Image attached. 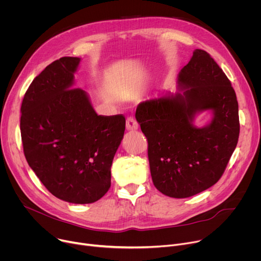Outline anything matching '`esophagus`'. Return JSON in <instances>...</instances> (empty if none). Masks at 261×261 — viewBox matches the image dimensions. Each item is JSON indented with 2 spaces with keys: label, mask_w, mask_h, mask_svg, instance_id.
<instances>
[{
  "label": "esophagus",
  "mask_w": 261,
  "mask_h": 261,
  "mask_svg": "<svg viewBox=\"0 0 261 261\" xmlns=\"http://www.w3.org/2000/svg\"><path fill=\"white\" fill-rule=\"evenodd\" d=\"M138 127H139V124L136 121V119H134L133 117H129L126 119V128L128 130H137Z\"/></svg>",
  "instance_id": "1"
}]
</instances>
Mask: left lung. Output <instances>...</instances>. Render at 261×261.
<instances>
[{"label": "left lung", "mask_w": 261, "mask_h": 261, "mask_svg": "<svg viewBox=\"0 0 261 261\" xmlns=\"http://www.w3.org/2000/svg\"><path fill=\"white\" fill-rule=\"evenodd\" d=\"M176 89L140 102L136 119L148 141L153 185L167 196L185 198L223 175L238 141V102L226 74L200 49L179 71ZM206 110L211 122L197 128L195 117Z\"/></svg>", "instance_id": "left-lung-1"}]
</instances>
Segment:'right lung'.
<instances>
[{
  "mask_svg": "<svg viewBox=\"0 0 261 261\" xmlns=\"http://www.w3.org/2000/svg\"><path fill=\"white\" fill-rule=\"evenodd\" d=\"M80 61L62 57L34 78L22 102L21 135L29 166L54 196L91 204L111 187L125 118L98 116L88 93L73 89Z\"/></svg>",
  "mask_w": 261,
  "mask_h": 261,
  "instance_id": "obj_1",
  "label": "right lung"
}]
</instances>
